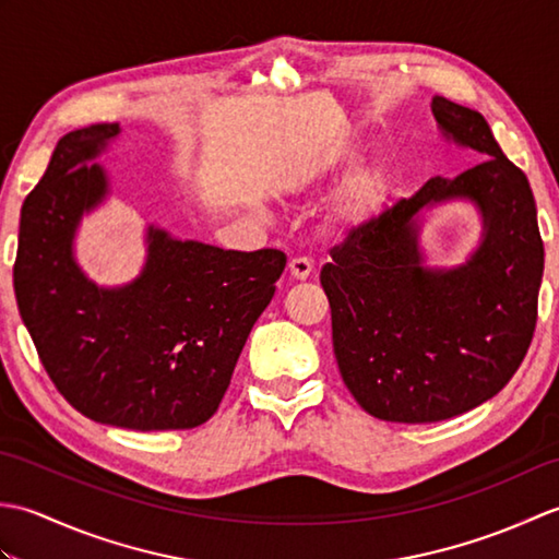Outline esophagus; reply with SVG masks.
Segmentation results:
<instances>
[{"label": "esophagus", "instance_id": "34e87169", "mask_svg": "<svg viewBox=\"0 0 559 559\" xmlns=\"http://www.w3.org/2000/svg\"><path fill=\"white\" fill-rule=\"evenodd\" d=\"M288 271H290V276L295 281H307V278H310V273H312V261L305 259V257H295V259H290Z\"/></svg>", "mask_w": 559, "mask_h": 559}]
</instances>
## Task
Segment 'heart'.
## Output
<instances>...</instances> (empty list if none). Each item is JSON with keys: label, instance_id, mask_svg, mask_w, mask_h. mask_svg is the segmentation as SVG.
Wrapping results in <instances>:
<instances>
[{"label": "heart", "instance_id": "obj_1", "mask_svg": "<svg viewBox=\"0 0 559 559\" xmlns=\"http://www.w3.org/2000/svg\"><path fill=\"white\" fill-rule=\"evenodd\" d=\"M360 160L362 156L355 146L331 153L322 165H317V170L307 177L302 187L310 189V192H319V189L338 182ZM391 197H394V173L389 170V165L379 160L360 165V168H356L338 185L334 197L329 201V230L338 237L370 230L384 216V211L391 204Z\"/></svg>", "mask_w": 559, "mask_h": 559}]
</instances>
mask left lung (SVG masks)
Segmentation results:
<instances>
[{
	"mask_svg": "<svg viewBox=\"0 0 559 559\" xmlns=\"http://www.w3.org/2000/svg\"><path fill=\"white\" fill-rule=\"evenodd\" d=\"M432 115L483 160L454 180L432 177L370 230L348 235L319 276L343 382L389 423H439L492 399L519 370L538 319L543 240L526 175L480 112L435 96ZM451 198L479 206L484 242L466 265L427 270L417 213Z\"/></svg>",
	"mask_w": 559,
	"mask_h": 559,
	"instance_id": "left-lung-1",
	"label": "left lung"
}]
</instances>
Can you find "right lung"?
I'll return each instance as SVG.
<instances>
[{"label":"right lung","instance_id":"1","mask_svg":"<svg viewBox=\"0 0 559 559\" xmlns=\"http://www.w3.org/2000/svg\"><path fill=\"white\" fill-rule=\"evenodd\" d=\"M120 132L112 122L64 134L23 201L19 312L52 384L86 418L141 432L192 430L218 411L286 254L177 240L148 225L139 276L98 288L71 245L83 213L110 192L108 175L88 163Z\"/></svg>","mask_w":559,"mask_h":559}]
</instances>
